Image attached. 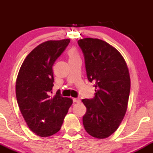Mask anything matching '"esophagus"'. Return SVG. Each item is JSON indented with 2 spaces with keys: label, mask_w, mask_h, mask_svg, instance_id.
Masks as SVG:
<instances>
[{
  "label": "esophagus",
  "mask_w": 153,
  "mask_h": 153,
  "mask_svg": "<svg viewBox=\"0 0 153 153\" xmlns=\"http://www.w3.org/2000/svg\"><path fill=\"white\" fill-rule=\"evenodd\" d=\"M73 102L75 103H80V99H79V98H74V99H73Z\"/></svg>",
  "instance_id": "1"
}]
</instances>
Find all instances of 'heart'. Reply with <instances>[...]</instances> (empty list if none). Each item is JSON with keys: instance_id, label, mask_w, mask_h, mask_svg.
Listing matches in <instances>:
<instances>
[{"instance_id": "heart-1", "label": "heart", "mask_w": 153, "mask_h": 153, "mask_svg": "<svg viewBox=\"0 0 153 153\" xmlns=\"http://www.w3.org/2000/svg\"><path fill=\"white\" fill-rule=\"evenodd\" d=\"M68 55H69L70 59H73V58H76V57H78V54L77 53V52L75 51L74 49H72L69 51L68 52Z\"/></svg>"}]
</instances>
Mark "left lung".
<instances>
[{"label":"left lung","instance_id":"8db88e82","mask_svg":"<svg viewBox=\"0 0 153 153\" xmlns=\"http://www.w3.org/2000/svg\"><path fill=\"white\" fill-rule=\"evenodd\" d=\"M78 44L84 56L88 80L96 88L93 99L82 100L87 108L82 117L84 128L94 137L106 138L118 129L127 111L129 70L122 54L106 42L85 38Z\"/></svg>","mask_w":153,"mask_h":153}]
</instances>
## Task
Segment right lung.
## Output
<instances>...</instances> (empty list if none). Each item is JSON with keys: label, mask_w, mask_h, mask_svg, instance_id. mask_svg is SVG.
I'll return each mask as SVG.
<instances>
[{"label": "right lung", "mask_w": 153, "mask_h": 153, "mask_svg": "<svg viewBox=\"0 0 153 153\" xmlns=\"http://www.w3.org/2000/svg\"><path fill=\"white\" fill-rule=\"evenodd\" d=\"M71 40H50L40 44L27 55L19 70L16 95L19 108L28 127L40 137H49L60 129L73 103L54 86L52 66Z\"/></svg>", "instance_id": "obj_1"}]
</instances>
